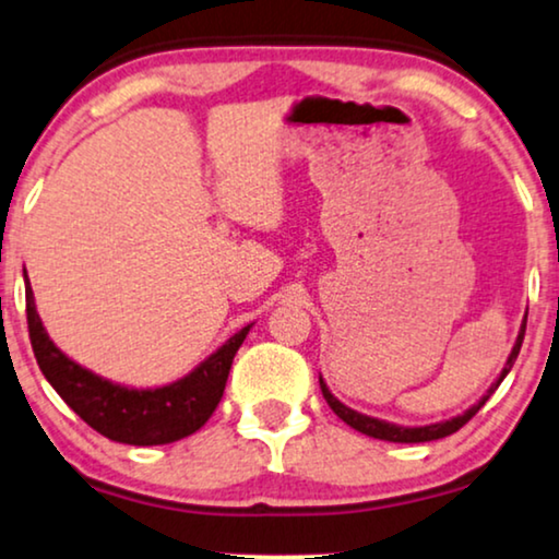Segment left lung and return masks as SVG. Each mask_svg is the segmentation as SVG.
<instances>
[{"mask_svg": "<svg viewBox=\"0 0 559 559\" xmlns=\"http://www.w3.org/2000/svg\"><path fill=\"white\" fill-rule=\"evenodd\" d=\"M524 331H526V316H524V323H521V331L516 336V344H513V349L509 354V359H506V367L501 369V374H498V380L492 382L488 388V393H485L480 401H477L473 408H467L465 413H460V416L449 418V421H439V424H429V426H397V424H390V421H380V418H372V416H365V413L349 408V405H344L338 397H333V393L329 390V385L323 382L321 377V390H323V397L325 403L331 405V411L336 413L338 418H342L344 424H349L352 429H357L361 433H367V437L372 439H382V441H397V444H418V441H433V439H444L449 433L460 431L462 426H465L469 418L475 416L477 411L483 408L485 401L496 393L498 385L503 382V377L511 372L513 361H516L519 352H521V342H524Z\"/></svg>", "mask_w": 559, "mask_h": 559, "instance_id": "8db88e82", "label": "left lung"}]
</instances>
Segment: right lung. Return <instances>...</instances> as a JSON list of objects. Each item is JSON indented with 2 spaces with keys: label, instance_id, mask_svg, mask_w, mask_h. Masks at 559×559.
<instances>
[{
  "label": "right lung",
  "instance_id": "right-lung-1",
  "mask_svg": "<svg viewBox=\"0 0 559 559\" xmlns=\"http://www.w3.org/2000/svg\"><path fill=\"white\" fill-rule=\"evenodd\" d=\"M25 306L35 359H38L40 372L46 374L50 388L94 431L112 441H120V444L133 447L171 444V441L190 437V433L205 426L217 403H221L223 390H226V380L238 346L243 344L246 333L253 325H243L221 349L210 354L205 361H200L182 380L162 388H128L76 365L74 359H69L50 342L38 310H35L27 272Z\"/></svg>",
  "mask_w": 559,
  "mask_h": 559
}]
</instances>
